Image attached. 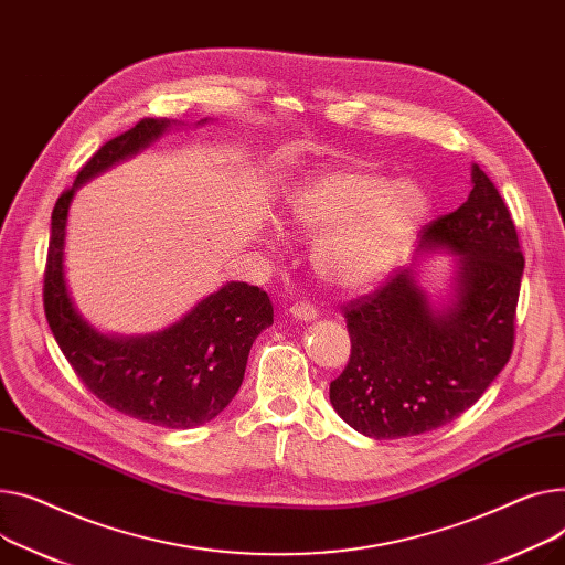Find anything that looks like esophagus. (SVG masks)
<instances>
[{
	"label": "esophagus",
	"instance_id": "1",
	"mask_svg": "<svg viewBox=\"0 0 565 565\" xmlns=\"http://www.w3.org/2000/svg\"><path fill=\"white\" fill-rule=\"evenodd\" d=\"M290 316L292 318H297V320H313V318H318V309L313 307V305H309V302H305V299H299V302H295L292 307H290Z\"/></svg>",
	"mask_w": 565,
	"mask_h": 565
}]
</instances>
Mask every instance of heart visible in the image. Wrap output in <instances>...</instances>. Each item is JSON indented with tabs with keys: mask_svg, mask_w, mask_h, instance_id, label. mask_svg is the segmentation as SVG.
Returning <instances> with one entry per match:
<instances>
[{
	"mask_svg": "<svg viewBox=\"0 0 565 565\" xmlns=\"http://www.w3.org/2000/svg\"><path fill=\"white\" fill-rule=\"evenodd\" d=\"M429 202L413 181L365 170H333L309 179L290 198L295 227L320 238L318 275L343 290L380 281L423 224Z\"/></svg>",
	"mask_w": 565,
	"mask_h": 565,
	"instance_id": "heart-1",
	"label": "heart"
}]
</instances>
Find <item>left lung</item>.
<instances>
[{
    "label": "left lung",
    "mask_w": 565,
    "mask_h": 565,
    "mask_svg": "<svg viewBox=\"0 0 565 565\" xmlns=\"http://www.w3.org/2000/svg\"><path fill=\"white\" fill-rule=\"evenodd\" d=\"M452 213L420 230V245L461 254L457 302L434 311L413 270H395L348 305L350 361L329 399L350 427L388 440L459 418L507 365L524 256L509 206L479 166Z\"/></svg>",
    "instance_id": "left-lung-1"
}]
</instances>
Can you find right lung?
<instances>
[{"mask_svg": "<svg viewBox=\"0 0 565 565\" xmlns=\"http://www.w3.org/2000/svg\"><path fill=\"white\" fill-rule=\"evenodd\" d=\"M170 122L142 118L84 163L52 211L43 305L56 343L84 386L136 420L191 429L213 420L243 384L254 338L273 324L266 290L227 284L174 327L145 338H108L74 311L63 279V238L74 188L152 142Z\"/></svg>", "mask_w": 565, "mask_h": 565, "instance_id": "add662e5", "label": "right lung"}]
</instances>
